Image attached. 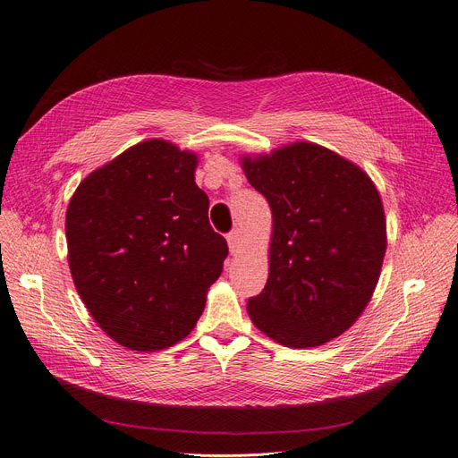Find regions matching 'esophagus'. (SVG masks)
Masks as SVG:
<instances>
[{
    "label": "esophagus",
    "instance_id": "obj_1",
    "mask_svg": "<svg viewBox=\"0 0 458 458\" xmlns=\"http://www.w3.org/2000/svg\"><path fill=\"white\" fill-rule=\"evenodd\" d=\"M226 240H228V247H230V252H232V254H233V252H240L242 243H243V232H242L240 228H233V230L226 235Z\"/></svg>",
    "mask_w": 458,
    "mask_h": 458
}]
</instances>
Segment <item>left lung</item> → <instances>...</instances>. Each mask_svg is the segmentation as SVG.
<instances>
[{
	"mask_svg": "<svg viewBox=\"0 0 458 458\" xmlns=\"http://www.w3.org/2000/svg\"><path fill=\"white\" fill-rule=\"evenodd\" d=\"M242 165L273 213L269 276L247 303L250 320L288 348L329 343L361 316L380 278V194L360 166L312 142Z\"/></svg>",
	"mask_w": 458,
	"mask_h": 458,
	"instance_id": "8db88e82",
	"label": "left lung"
}]
</instances>
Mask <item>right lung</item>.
I'll return each mask as SVG.
<instances>
[{"label": "right lung", "mask_w": 458, "mask_h": 458, "mask_svg": "<svg viewBox=\"0 0 458 458\" xmlns=\"http://www.w3.org/2000/svg\"><path fill=\"white\" fill-rule=\"evenodd\" d=\"M198 157L146 140L91 172L65 216L69 267L84 305L129 350H165L192 331L223 273L226 240L196 185Z\"/></svg>", "instance_id": "obj_1"}]
</instances>
